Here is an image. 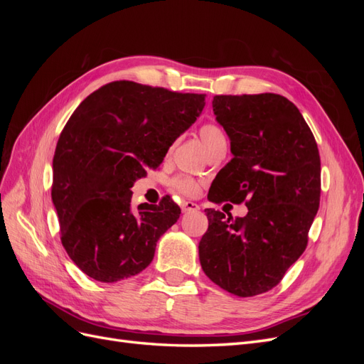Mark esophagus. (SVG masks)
Listing matches in <instances>:
<instances>
[{
    "label": "esophagus",
    "instance_id": "obj_1",
    "mask_svg": "<svg viewBox=\"0 0 364 364\" xmlns=\"http://www.w3.org/2000/svg\"><path fill=\"white\" fill-rule=\"evenodd\" d=\"M181 209H182V213L197 211V209H199V205L193 203V202H181Z\"/></svg>",
    "mask_w": 364,
    "mask_h": 364
}]
</instances>
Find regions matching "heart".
Instances as JSON below:
<instances>
[{
    "mask_svg": "<svg viewBox=\"0 0 364 364\" xmlns=\"http://www.w3.org/2000/svg\"><path fill=\"white\" fill-rule=\"evenodd\" d=\"M200 138L206 150H209L213 146H215L217 142L225 141V134L217 124L208 123L200 127ZM171 188L182 196L193 197L199 193V183L188 178V176H178V178H174L171 181Z\"/></svg>",
    "mask_w": 364,
    "mask_h": 364,
    "instance_id": "b5f03b06",
    "label": "heart"
}]
</instances>
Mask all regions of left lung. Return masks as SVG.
Here are the masks:
<instances>
[{
    "label": "left lung",
    "instance_id": "obj_1",
    "mask_svg": "<svg viewBox=\"0 0 364 364\" xmlns=\"http://www.w3.org/2000/svg\"><path fill=\"white\" fill-rule=\"evenodd\" d=\"M213 111L234 158L208 199L246 202L247 214L205 209L199 258L218 287L250 297L278 285L304 253L321 202V156L299 109L282 95H215Z\"/></svg>",
    "mask_w": 364,
    "mask_h": 364
}]
</instances>
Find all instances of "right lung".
Here are the masks:
<instances>
[{"label": "right lung", "mask_w": 364, "mask_h": 364, "mask_svg": "<svg viewBox=\"0 0 364 364\" xmlns=\"http://www.w3.org/2000/svg\"><path fill=\"white\" fill-rule=\"evenodd\" d=\"M203 107L205 94L119 80L87 95L70 117L54 151L51 199L62 245L87 277L117 282L151 262L181 208L165 196L134 209L130 188Z\"/></svg>", "instance_id": "1"}]
</instances>
